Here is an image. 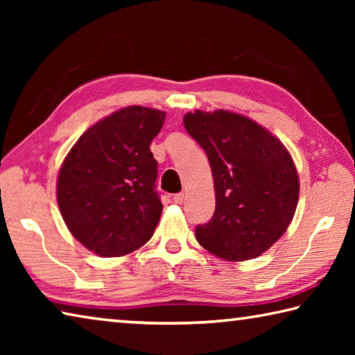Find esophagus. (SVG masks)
Returning <instances> with one entry per match:
<instances>
[{"instance_id": "esophagus-1", "label": "esophagus", "mask_w": 355, "mask_h": 355, "mask_svg": "<svg viewBox=\"0 0 355 355\" xmlns=\"http://www.w3.org/2000/svg\"><path fill=\"white\" fill-rule=\"evenodd\" d=\"M173 202H175L177 205H182V203L184 202V194H183V192H178V194L173 196Z\"/></svg>"}]
</instances>
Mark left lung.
I'll use <instances>...</instances> for the list:
<instances>
[{"instance_id": "8db88e82", "label": "left lung", "mask_w": 355, "mask_h": 355, "mask_svg": "<svg viewBox=\"0 0 355 355\" xmlns=\"http://www.w3.org/2000/svg\"><path fill=\"white\" fill-rule=\"evenodd\" d=\"M183 123L205 150L214 180L216 209L196 227L197 241L227 261L257 258L284 235L296 211L299 177L291 155L241 114L196 110Z\"/></svg>"}]
</instances>
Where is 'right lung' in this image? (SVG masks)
<instances>
[{
    "instance_id": "add662e5",
    "label": "right lung",
    "mask_w": 355,
    "mask_h": 355,
    "mask_svg": "<svg viewBox=\"0 0 355 355\" xmlns=\"http://www.w3.org/2000/svg\"><path fill=\"white\" fill-rule=\"evenodd\" d=\"M166 114L128 106L92 125L65 156L56 196L62 219L84 248L122 257L153 236L163 205L150 142Z\"/></svg>"
}]
</instances>
